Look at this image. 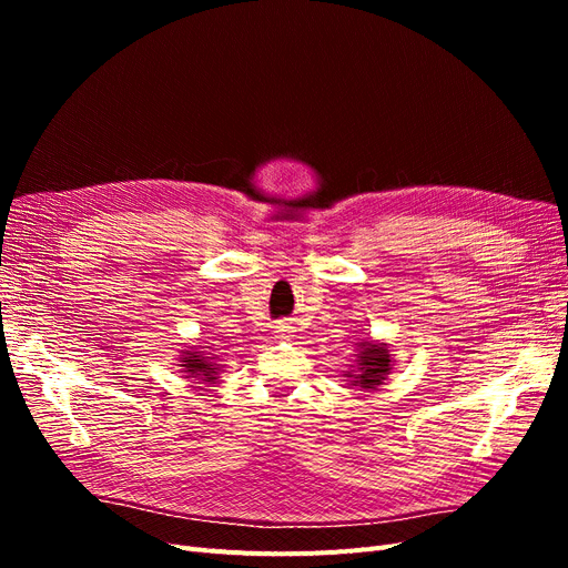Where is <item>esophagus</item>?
<instances>
[{
	"label": "esophagus",
	"instance_id": "esophagus-1",
	"mask_svg": "<svg viewBox=\"0 0 568 568\" xmlns=\"http://www.w3.org/2000/svg\"><path fill=\"white\" fill-rule=\"evenodd\" d=\"M288 336H291V326L280 324V326H277V338H288Z\"/></svg>",
	"mask_w": 568,
	"mask_h": 568
}]
</instances>
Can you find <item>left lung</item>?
<instances>
[{
    "label": "left lung",
    "instance_id": "obj_1",
    "mask_svg": "<svg viewBox=\"0 0 568 568\" xmlns=\"http://www.w3.org/2000/svg\"><path fill=\"white\" fill-rule=\"evenodd\" d=\"M357 376H355V384L363 386V388H374L379 386L384 376L388 374V365H390V357L388 351L384 346H376V343L363 341L359 343V355H357Z\"/></svg>",
    "mask_w": 568,
    "mask_h": 568
}]
</instances>
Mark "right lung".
Listing matches in <instances>:
<instances>
[{"mask_svg":"<svg viewBox=\"0 0 568 568\" xmlns=\"http://www.w3.org/2000/svg\"><path fill=\"white\" fill-rule=\"evenodd\" d=\"M182 367L186 369L189 376H196V379H203V382H211L213 379V365L209 363V359L196 355V353H186V357H182Z\"/></svg>","mask_w":568,"mask_h":568,"instance_id":"right-lung-1","label":"right lung"}]
</instances>
